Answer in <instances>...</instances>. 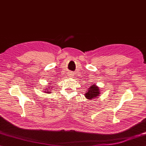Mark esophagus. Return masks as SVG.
I'll list each match as a JSON object with an SVG mask.
<instances>
[{
    "label": "esophagus",
    "instance_id": "esophagus-1",
    "mask_svg": "<svg viewBox=\"0 0 146 146\" xmlns=\"http://www.w3.org/2000/svg\"><path fill=\"white\" fill-rule=\"evenodd\" d=\"M72 73H70V74H69V76H72Z\"/></svg>",
    "mask_w": 146,
    "mask_h": 146
}]
</instances>
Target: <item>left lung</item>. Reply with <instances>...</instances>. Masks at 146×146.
Masks as SVG:
<instances>
[{"instance_id":"8db88e82","label":"left lung","mask_w":146,"mask_h":146,"mask_svg":"<svg viewBox=\"0 0 146 146\" xmlns=\"http://www.w3.org/2000/svg\"><path fill=\"white\" fill-rule=\"evenodd\" d=\"M87 90V92H86L84 94V96L86 98L88 99H94L97 98H98L100 94V90L99 87L97 86L96 84L93 83L92 85H91V86L89 87Z\"/></svg>"}]
</instances>
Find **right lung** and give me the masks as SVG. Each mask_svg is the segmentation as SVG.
<instances>
[{
  "instance_id": "add662e5",
  "label": "right lung",
  "mask_w": 146,
  "mask_h": 146,
  "mask_svg": "<svg viewBox=\"0 0 146 146\" xmlns=\"http://www.w3.org/2000/svg\"><path fill=\"white\" fill-rule=\"evenodd\" d=\"M50 86H48V88L46 89V91H44V92L48 93H48H49V92H51L50 91H50V89H51V88H50Z\"/></svg>"
}]
</instances>
